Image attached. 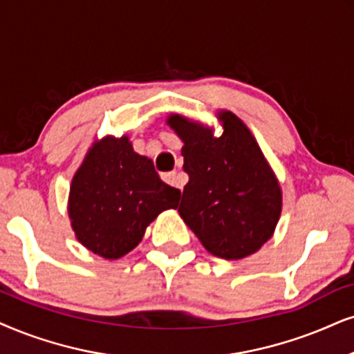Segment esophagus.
Here are the masks:
<instances>
[{"instance_id":"1","label":"esophagus","mask_w":354,"mask_h":354,"mask_svg":"<svg viewBox=\"0 0 354 354\" xmlns=\"http://www.w3.org/2000/svg\"><path fill=\"white\" fill-rule=\"evenodd\" d=\"M162 180L167 183V185H169V186L178 187V189H183V183L180 180V173H176V171L163 173L162 174Z\"/></svg>"}]
</instances>
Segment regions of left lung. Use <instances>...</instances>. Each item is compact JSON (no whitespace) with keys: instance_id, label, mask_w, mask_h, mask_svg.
Wrapping results in <instances>:
<instances>
[{"instance_id":"obj_1","label":"left lung","mask_w":354,"mask_h":354,"mask_svg":"<svg viewBox=\"0 0 354 354\" xmlns=\"http://www.w3.org/2000/svg\"><path fill=\"white\" fill-rule=\"evenodd\" d=\"M221 136L199 120L169 114L181 138L189 181L178 212L214 257L241 259L274 234L283 210L279 180L247 124L232 111H217Z\"/></svg>"}]
</instances>
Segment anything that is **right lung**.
<instances>
[{
    "instance_id": "add662e5",
    "label": "right lung",
    "mask_w": 354,
    "mask_h": 354,
    "mask_svg": "<svg viewBox=\"0 0 354 354\" xmlns=\"http://www.w3.org/2000/svg\"><path fill=\"white\" fill-rule=\"evenodd\" d=\"M180 196V189L160 180L149 156L133 151L129 136H106L93 142L71 180V229L89 252L122 258L158 214L178 207Z\"/></svg>"
}]
</instances>
